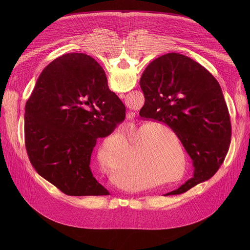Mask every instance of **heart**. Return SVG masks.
Segmentation results:
<instances>
[{
	"mask_svg": "<svg viewBox=\"0 0 250 250\" xmlns=\"http://www.w3.org/2000/svg\"><path fill=\"white\" fill-rule=\"evenodd\" d=\"M157 128L165 131L172 138H175V133L165 125H149L142 128L135 138L131 141L130 151L131 158L134 155L132 165H137L141 171H148L151 175L164 179L163 183H169L179 180L185 172V153L182 150L178 151L175 147L167 146ZM128 142V139H125ZM182 157L183 170L180 166V158ZM100 162L103 167H105L104 161V153H100ZM182 173L179 174V171Z\"/></svg>",
	"mask_w": 250,
	"mask_h": 250,
	"instance_id": "b5f03b06",
	"label": "heart"
}]
</instances>
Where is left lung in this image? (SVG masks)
<instances>
[{"mask_svg":"<svg viewBox=\"0 0 250 250\" xmlns=\"http://www.w3.org/2000/svg\"><path fill=\"white\" fill-rule=\"evenodd\" d=\"M146 103L139 116L167 125L193 160L194 174L179 195L217 173L229 148L231 125L219 82L198 62L180 53L154 59L142 73Z\"/></svg>","mask_w":250,"mask_h":250,"instance_id":"8db88e82","label":"left lung"}]
</instances>
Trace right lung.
I'll use <instances>...</instances> for the list:
<instances>
[{
    "label": "right lung",
    "instance_id": "add662e5",
    "mask_svg": "<svg viewBox=\"0 0 250 250\" xmlns=\"http://www.w3.org/2000/svg\"><path fill=\"white\" fill-rule=\"evenodd\" d=\"M125 106L100 64L84 53L54 59L26 102L24 142L33 168L68 196H103L90 168L99 137L125 121Z\"/></svg>",
    "mask_w": 250,
    "mask_h": 250
}]
</instances>
